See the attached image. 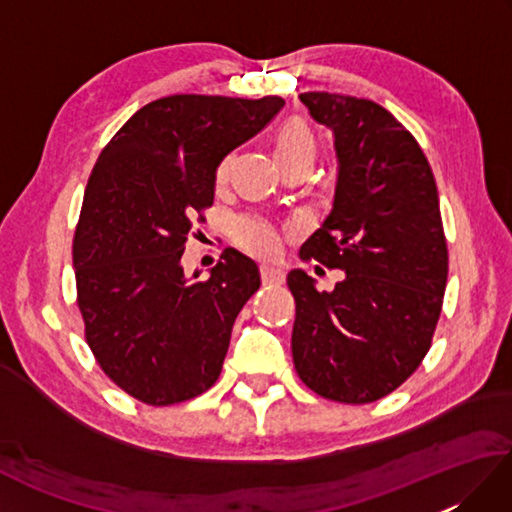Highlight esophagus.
<instances>
[{
  "label": "esophagus",
  "mask_w": 512,
  "mask_h": 512,
  "mask_svg": "<svg viewBox=\"0 0 512 512\" xmlns=\"http://www.w3.org/2000/svg\"><path fill=\"white\" fill-rule=\"evenodd\" d=\"M262 279H264L266 286H279V284H284L286 275H284V270H281V268L262 266Z\"/></svg>",
  "instance_id": "obj_1"
}]
</instances>
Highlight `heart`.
Masks as SVG:
<instances>
[{"instance_id": "heart-1", "label": "heart", "mask_w": 512, "mask_h": 512, "mask_svg": "<svg viewBox=\"0 0 512 512\" xmlns=\"http://www.w3.org/2000/svg\"><path fill=\"white\" fill-rule=\"evenodd\" d=\"M275 154L281 165L292 160L314 162L317 158V138L310 132L308 125L299 121H290L279 129L275 140ZM228 167H231V156H226L220 167H217V178H226ZM233 237L244 250L259 257L275 255L279 250V231L277 226L264 215L246 213L239 215L233 222Z\"/></svg>"}]
</instances>
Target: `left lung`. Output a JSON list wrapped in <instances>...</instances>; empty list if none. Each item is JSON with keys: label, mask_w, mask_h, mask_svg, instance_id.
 I'll return each instance as SVG.
<instances>
[{"label": "left lung", "mask_w": 512, "mask_h": 512, "mask_svg": "<svg viewBox=\"0 0 512 512\" xmlns=\"http://www.w3.org/2000/svg\"><path fill=\"white\" fill-rule=\"evenodd\" d=\"M299 99L332 132L339 162L332 211L301 257L345 277L319 292L306 270L288 273L292 361L319 396L365 405L405 383L431 347L449 273L438 189L416 138L385 107L328 92Z\"/></svg>", "instance_id": "8db88e82"}]
</instances>
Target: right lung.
<instances>
[{
    "label": "right lung",
    "mask_w": 512,
    "mask_h": 512,
    "mask_svg": "<svg viewBox=\"0 0 512 512\" xmlns=\"http://www.w3.org/2000/svg\"><path fill=\"white\" fill-rule=\"evenodd\" d=\"M284 105L165 96L140 107L96 160L72 246L76 295L96 361L140 402L195 398L222 372L259 268L228 248L209 279L189 277L184 244L193 213L213 204L220 162Z\"/></svg>",
    "instance_id": "right-lung-1"
}]
</instances>
